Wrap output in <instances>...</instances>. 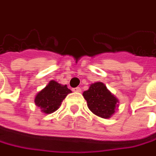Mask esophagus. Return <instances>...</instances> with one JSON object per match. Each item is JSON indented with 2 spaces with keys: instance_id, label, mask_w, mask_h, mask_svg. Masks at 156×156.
<instances>
[{
  "instance_id": "34e87169",
  "label": "esophagus",
  "mask_w": 156,
  "mask_h": 156,
  "mask_svg": "<svg viewBox=\"0 0 156 156\" xmlns=\"http://www.w3.org/2000/svg\"><path fill=\"white\" fill-rule=\"evenodd\" d=\"M73 91H77V92H80V91H81V88H80V87H76V88L73 89Z\"/></svg>"
}]
</instances>
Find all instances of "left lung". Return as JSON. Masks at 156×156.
Returning a JSON list of instances; mask_svg holds the SVG:
<instances>
[{
  "label": "left lung",
  "instance_id": "left-lung-1",
  "mask_svg": "<svg viewBox=\"0 0 156 156\" xmlns=\"http://www.w3.org/2000/svg\"><path fill=\"white\" fill-rule=\"evenodd\" d=\"M83 96L87 102L89 109L101 118H110L115 112L118 99L101 82L91 84Z\"/></svg>",
  "mask_w": 156,
  "mask_h": 156
}]
</instances>
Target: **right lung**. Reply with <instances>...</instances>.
<instances>
[{
    "label": "right lung",
    "mask_w": 156,
    "mask_h": 156,
    "mask_svg": "<svg viewBox=\"0 0 156 156\" xmlns=\"http://www.w3.org/2000/svg\"><path fill=\"white\" fill-rule=\"evenodd\" d=\"M71 92L67 85H62L58 82L51 80L48 85L39 91L36 98L35 103L45 113H51L58 110L65 98Z\"/></svg>",
    "instance_id": "add662e5"
}]
</instances>
